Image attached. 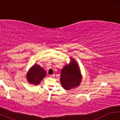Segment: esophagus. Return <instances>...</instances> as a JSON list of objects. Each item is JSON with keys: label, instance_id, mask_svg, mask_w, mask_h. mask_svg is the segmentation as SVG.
Segmentation results:
<instances>
[{"label": "esophagus", "instance_id": "obj_1", "mask_svg": "<svg viewBox=\"0 0 120 120\" xmlns=\"http://www.w3.org/2000/svg\"><path fill=\"white\" fill-rule=\"evenodd\" d=\"M54 76H55V75H54V74L50 75H49V77H54Z\"/></svg>", "mask_w": 120, "mask_h": 120}]
</instances>
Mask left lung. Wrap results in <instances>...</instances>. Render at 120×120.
I'll list each match as a JSON object with an SVG mask.
<instances>
[{"instance_id": "1", "label": "left lung", "mask_w": 120, "mask_h": 120, "mask_svg": "<svg viewBox=\"0 0 120 120\" xmlns=\"http://www.w3.org/2000/svg\"><path fill=\"white\" fill-rule=\"evenodd\" d=\"M70 59V64L65 65L61 71V84L63 88L66 90H70L78 87L82 79L78 64L74 59L71 58Z\"/></svg>"}]
</instances>
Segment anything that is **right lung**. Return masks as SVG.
I'll use <instances>...</instances> for the list:
<instances>
[{
    "label": "right lung",
    "instance_id": "right-lung-1",
    "mask_svg": "<svg viewBox=\"0 0 120 120\" xmlns=\"http://www.w3.org/2000/svg\"><path fill=\"white\" fill-rule=\"evenodd\" d=\"M46 73L39 65L35 64L28 70L26 75L28 82L31 84L38 85L45 77Z\"/></svg>",
    "mask_w": 120,
    "mask_h": 120
}]
</instances>
